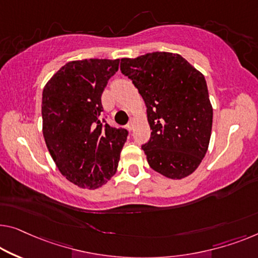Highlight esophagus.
<instances>
[{"label": "esophagus", "instance_id": "34e87169", "mask_svg": "<svg viewBox=\"0 0 258 258\" xmlns=\"http://www.w3.org/2000/svg\"><path fill=\"white\" fill-rule=\"evenodd\" d=\"M127 128H128L130 131H132V130L134 128V124H133V121L128 122V125H127Z\"/></svg>", "mask_w": 258, "mask_h": 258}]
</instances>
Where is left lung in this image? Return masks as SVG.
<instances>
[{"instance_id": "8db88e82", "label": "left lung", "mask_w": 258, "mask_h": 258, "mask_svg": "<svg viewBox=\"0 0 258 258\" xmlns=\"http://www.w3.org/2000/svg\"><path fill=\"white\" fill-rule=\"evenodd\" d=\"M120 71L147 106L152 133L142 149L149 167L171 179L191 175L205 156L212 131L213 109L204 75L169 52L124 57Z\"/></svg>"}]
</instances>
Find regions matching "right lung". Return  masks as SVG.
Here are the masks:
<instances>
[{"mask_svg":"<svg viewBox=\"0 0 258 258\" xmlns=\"http://www.w3.org/2000/svg\"><path fill=\"white\" fill-rule=\"evenodd\" d=\"M119 59H84L61 67L43 90V134L59 171L82 189L116 174L127 131L101 121L102 94Z\"/></svg>","mask_w":258,"mask_h":258,"instance_id":"obj_1","label":"right lung"}]
</instances>
